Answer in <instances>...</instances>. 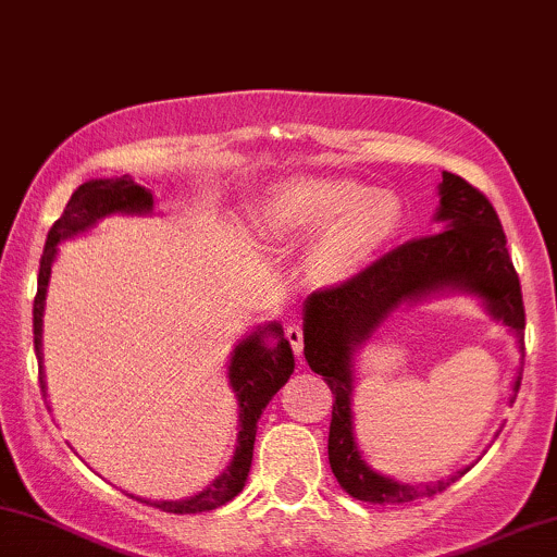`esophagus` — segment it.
I'll list each match as a JSON object with an SVG mask.
<instances>
[{
    "label": "esophagus",
    "instance_id": "1",
    "mask_svg": "<svg viewBox=\"0 0 557 557\" xmlns=\"http://www.w3.org/2000/svg\"><path fill=\"white\" fill-rule=\"evenodd\" d=\"M284 335H286V341L292 343L294 354L301 356V351H305V333H301V325H299V322H289V325H286Z\"/></svg>",
    "mask_w": 557,
    "mask_h": 557
}]
</instances>
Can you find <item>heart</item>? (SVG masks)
Here are the masks:
<instances>
[{
	"label": "heart",
	"mask_w": 557,
	"mask_h": 557,
	"mask_svg": "<svg viewBox=\"0 0 557 557\" xmlns=\"http://www.w3.org/2000/svg\"><path fill=\"white\" fill-rule=\"evenodd\" d=\"M403 201L348 177L294 175L265 196L260 226L278 243L314 239L307 271L322 286H341L372 263L400 235Z\"/></svg>",
	"instance_id": "heart-1"
}]
</instances>
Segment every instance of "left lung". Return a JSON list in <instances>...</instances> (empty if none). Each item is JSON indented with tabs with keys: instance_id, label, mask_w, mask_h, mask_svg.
I'll return each mask as SVG.
<instances>
[{
	"instance_id": "8db88e82",
	"label": "left lung",
	"mask_w": 557,
	"mask_h": 557,
	"mask_svg": "<svg viewBox=\"0 0 557 557\" xmlns=\"http://www.w3.org/2000/svg\"><path fill=\"white\" fill-rule=\"evenodd\" d=\"M436 235L408 239L341 286L312 292L305 301V359L333 393L327 459L341 488L369 504H408L449 488L459 475L431 485L397 483L361 459L354 438V351L403 301L442 289H462L485 301L493 318L509 325L524 354V301L500 219L475 185L455 173L438 183ZM524 363V361H521ZM521 372L513 382L519 393ZM517 395H511V403Z\"/></svg>"
}]
</instances>
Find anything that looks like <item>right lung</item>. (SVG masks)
Segmentation results:
<instances>
[{
  "label": "right lung",
  "mask_w": 557,
  "mask_h": 557,
  "mask_svg": "<svg viewBox=\"0 0 557 557\" xmlns=\"http://www.w3.org/2000/svg\"><path fill=\"white\" fill-rule=\"evenodd\" d=\"M154 206V198L147 188L134 183L132 177H108V181H89L82 183L74 190L69 203L64 206V214L53 222L48 230L44 256H40L38 268V292L36 301H33V346H36L38 356V380L40 389L46 393L44 384V369H40V325H44V301H46V286L48 276H51V263L57 258V245L61 239L79 235L92 226L98 219L108 214H149ZM273 334L277 343L268 347L264 338ZM294 372V354L289 341L284 338V327L278 322H271L263 331L247 335L237 343L235 354L230 361V384L237 393L239 405V434L235 457H232L230 468L219 475L209 488L196 493V496L185 500H144L152 504L154 509H162L168 513H201L224 506L243 491L247 472H250L252 462V444H256L258 418L273 395L284 387Z\"/></svg>",
  "instance_id": "add662e5"
}]
</instances>
